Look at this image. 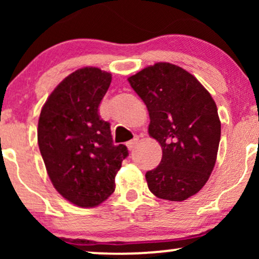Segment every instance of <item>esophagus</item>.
Here are the masks:
<instances>
[{
    "label": "esophagus",
    "mask_w": 259,
    "mask_h": 259,
    "mask_svg": "<svg viewBox=\"0 0 259 259\" xmlns=\"http://www.w3.org/2000/svg\"><path fill=\"white\" fill-rule=\"evenodd\" d=\"M138 142H139V136H135V138H134L133 140H130V141L126 142V146H127V148H129L130 151H132V150H134V148L136 147Z\"/></svg>",
    "instance_id": "esophagus-1"
}]
</instances>
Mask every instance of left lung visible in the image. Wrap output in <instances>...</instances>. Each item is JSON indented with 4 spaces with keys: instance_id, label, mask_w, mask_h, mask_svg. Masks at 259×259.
<instances>
[{
    "instance_id": "1",
    "label": "left lung",
    "mask_w": 259,
    "mask_h": 259,
    "mask_svg": "<svg viewBox=\"0 0 259 259\" xmlns=\"http://www.w3.org/2000/svg\"><path fill=\"white\" fill-rule=\"evenodd\" d=\"M150 114L148 134L162 146V160L148 170L150 191L184 201L204 186L214 168L221 120L214 100L192 74L159 62L127 78Z\"/></svg>"
}]
</instances>
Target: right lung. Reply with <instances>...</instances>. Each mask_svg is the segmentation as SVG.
<instances>
[{
    "instance_id": "right-lung-1",
    "label": "right lung",
    "mask_w": 259,
    "mask_h": 259,
    "mask_svg": "<svg viewBox=\"0 0 259 259\" xmlns=\"http://www.w3.org/2000/svg\"><path fill=\"white\" fill-rule=\"evenodd\" d=\"M112 75L95 67L69 74L41 109L37 142L47 174L65 200L96 207L114 192L115 175L126 158L125 145H114L99 106Z\"/></svg>"
}]
</instances>
